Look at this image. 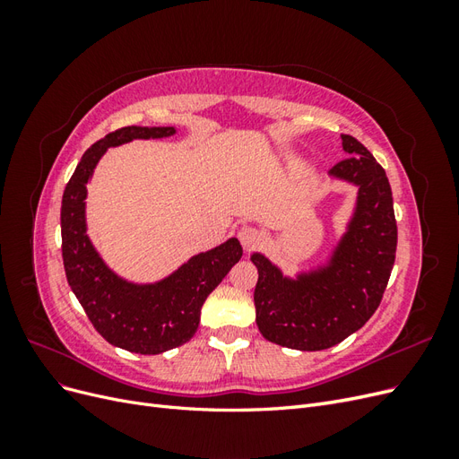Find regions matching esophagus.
I'll list each match as a JSON object with an SVG mask.
<instances>
[{
	"mask_svg": "<svg viewBox=\"0 0 459 459\" xmlns=\"http://www.w3.org/2000/svg\"><path fill=\"white\" fill-rule=\"evenodd\" d=\"M238 238L245 248H253L260 241V231L255 226H241Z\"/></svg>",
	"mask_w": 459,
	"mask_h": 459,
	"instance_id": "esophagus-1",
	"label": "esophagus"
}]
</instances>
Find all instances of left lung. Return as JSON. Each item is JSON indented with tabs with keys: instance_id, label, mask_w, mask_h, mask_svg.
<instances>
[{
	"instance_id": "obj_1",
	"label": "left lung",
	"mask_w": 459,
	"mask_h": 459,
	"mask_svg": "<svg viewBox=\"0 0 459 459\" xmlns=\"http://www.w3.org/2000/svg\"><path fill=\"white\" fill-rule=\"evenodd\" d=\"M331 176L356 184V212L325 268L289 280L262 255L255 289L264 339L295 351H324L362 327L381 304L396 256L393 191L383 166L352 135Z\"/></svg>"
}]
</instances>
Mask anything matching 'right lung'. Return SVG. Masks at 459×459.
Returning <instances> with one entry per match:
<instances>
[{
    "label": "right lung",
    "mask_w": 459,
    "mask_h": 459,
    "mask_svg": "<svg viewBox=\"0 0 459 459\" xmlns=\"http://www.w3.org/2000/svg\"><path fill=\"white\" fill-rule=\"evenodd\" d=\"M174 128L126 126L93 143L78 162L63 193L61 238L68 285L95 331L118 349L160 354L187 342L199 327L206 297L239 262L243 248L230 239L212 251L193 256L170 277L155 285H134L110 272L86 235V184L108 147L132 140H157Z\"/></svg>",
    "instance_id": "right-lung-1"
}]
</instances>
